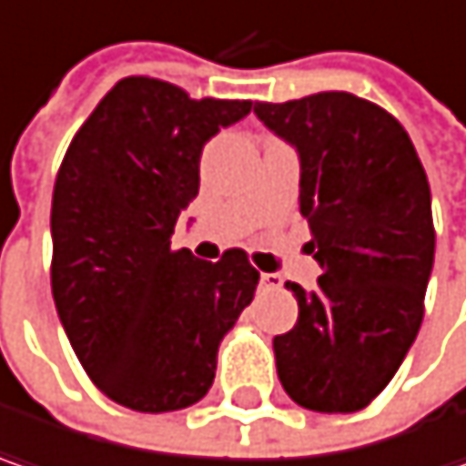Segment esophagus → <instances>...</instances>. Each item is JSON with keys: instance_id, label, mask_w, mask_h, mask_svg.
Instances as JSON below:
<instances>
[{"instance_id": "34e87169", "label": "esophagus", "mask_w": 466, "mask_h": 466, "mask_svg": "<svg viewBox=\"0 0 466 466\" xmlns=\"http://www.w3.org/2000/svg\"><path fill=\"white\" fill-rule=\"evenodd\" d=\"M261 288H267V290H279L282 288V277L279 275H261Z\"/></svg>"}]
</instances>
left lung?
<instances>
[{"label":"left lung","instance_id":"8db88e82","mask_svg":"<svg viewBox=\"0 0 466 466\" xmlns=\"http://www.w3.org/2000/svg\"><path fill=\"white\" fill-rule=\"evenodd\" d=\"M253 111L299 148V202L322 269L312 293L285 282L299 319L275 336L277 376L309 410L352 413L392 381L421 328L435 261L427 173L400 122L352 93Z\"/></svg>","mask_w":466,"mask_h":466}]
</instances>
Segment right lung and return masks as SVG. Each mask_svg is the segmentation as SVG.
Here are the masks:
<instances>
[{
  "label": "right lung",
  "mask_w": 466,
  "mask_h": 466,
  "mask_svg": "<svg viewBox=\"0 0 466 466\" xmlns=\"http://www.w3.org/2000/svg\"><path fill=\"white\" fill-rule=\"evenodd\" d=\"M253 101L119 79L66 148L53 189L50 282L66 336L108 400L181 410L216 379L218 344L253 301L242 248L202 261L170 237L199 191V154Z\"/></svg>",
  "instance_id": "right-lung-1"
}]
</instances>
